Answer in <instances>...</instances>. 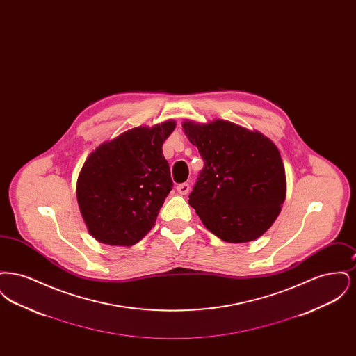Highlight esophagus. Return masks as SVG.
<instances>
[{
    "instance_id": "1",
    "label": "esophagus",
    "mask_w": 356,
    "mask_h": 356,
    "mask_svg": "<svg viewBox=\"0 0 356 356\" xmlns=\"http://www.w3.org/2000/svg\"><path fill=\"white\" fill-rule=\"evenodd\" d=\"M176 189H177V192H179L180 195H186V193L189 192L191 186H189L188 183H183V184H179V186H176Z\"/></svg>"
}]
</instances>
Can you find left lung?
I'll list each match as a JSON object with an SVG mask.
<instances>
[{
  "label": "left lung",
  "mask_w": 356,
  "mask_h": 356,
  "mask_svg": "<svg viewBox=\"0 0 356 356\" xmlns=\"http://www.w3.org/2000/svg\"><path fill=\"white\" fill-rule=\"evenodd\" d=\"M204 167L189 195L204 225L221 240L247 243L261 236L286 200V172L268 137L234 122H183Z\"/></svg>",
  "instance_id": "obj_1"
}]
</instances>
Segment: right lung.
I'll return each instance as SVG.
<instances>
[{
    "instance_id": "1",
    "label": "right lung",
    "mask_w": 356,
    "mask_h": 356,
    "mask_svg": "<svg viewBox=\"0 0 356 356\" xmlns=\"http://www.w3.org/2000/svg\"><path fill=\"white\" fill-rule=\"evenodd\" d=\"M173 120L137 127L88 156L77 180V202L88 231L100 243L134 245L154 227L173 186L163 144Z\"/></svg>"
}]
</instances>
